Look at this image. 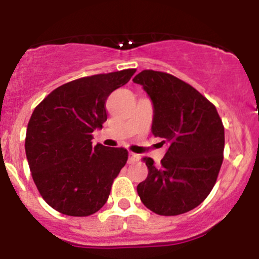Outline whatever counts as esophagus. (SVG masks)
I'll return each instance as SVG.
<instances>
[{
  "label": "esophagus",
  "mask_w": 259,
  "mask_h": 259,
  "mask_svg": "<svg viewBox=\"0 0 259 259\" xmlns=\"http://www.w3.org/2000/svg\"><path fill=\"white\" fill-rule=\"evenodd\" d=\"M139 159H140L139 154H136V153H134V152H130L129 153V163H135V162H138Z\"/></svg>",
  "instance_id": "esophagus-1"
}]
</instances>
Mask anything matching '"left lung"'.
<instances>
[{
  "label": "left lung",
  "instance_id": "left-lung-1",
  "mask_svg": "<svg viewBox=\"0 0 259 259\" xmlns=\"http://www.w3.org/2000/svg\"><path fill=\"white\" fill-rule=\"evenodd\" d=\"M133 81L153 102V135L169 145L160 167L144 158L148 175L138 194L156 214H183L201 204L214 186L224 158L223 121L210 101L171 74L146 69Z\"/></svg>",
  "mask_w": 259,
  "mask_h": 259
}]
</instances>
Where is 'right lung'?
<instances>
[{
	"label": "right lung",
	"instance_id": "obj_1",
	"mask_svg": "<svg viewBox=\"0 0 259 259\" xmlns=\"http://www.w3.org/2000/svg\"><path fill=\"white\" fill-rule=\"evenodd\" d=\"M135 72L124 69L73 80L35 107L26 129V158L40 195L62 214L91 215L108 200L127 151L92 146V132L107 120V97Z\"/></svg>",
	"mask_w": 259,
	"mask_h": 259
}]
</instances>
